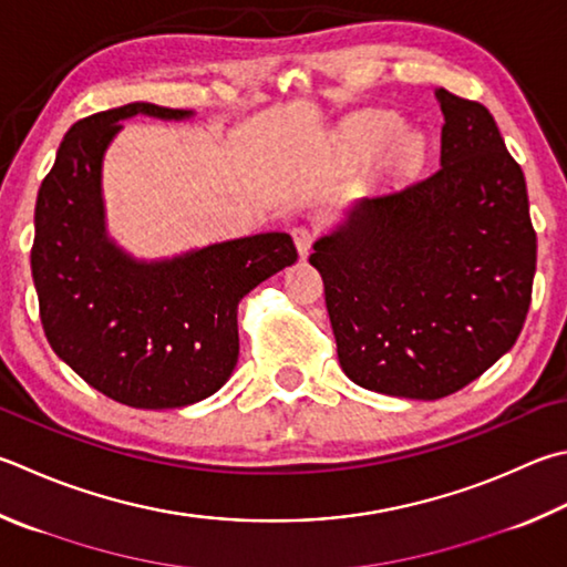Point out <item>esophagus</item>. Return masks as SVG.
<instances>
[{"instance_id": "1", "label": "esophagus", "mask_w": 567, "mask_h": 567, "mask_svg": "<svg viewBox=\"0 0 567 567\" xmlns=\"http://www.w3.org/2000/svg\"><path fill=\"white\" fill-rule=\"evenodd\" d=\"M292 240L297 245V252H300V257L305 260V257L312 250L315 233L310 228H305V225H297V228H292Z\"/></svg>"}]
</instances>
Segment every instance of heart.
I'll return each instance as SVG.
<instances>
[{"instance_id":"obj_1","label":"heart","mask_w":567,"mask_h":567,"mask_svg":"<svg viewBox=\"0 0 567 567\" xmlns=\"http://www.w3.org/2000/svg\"><path fill=\"white\" fill-rule=\"evenodd\" d=\"M396 133V121L384 116V113H367V116L357 118L352 133H349V143H352V151L357 156H372L384 143L391 141ZM391 163H404L406 161V148L399 146L391 151Z\"/></svg>"}]
</instances>
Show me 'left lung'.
<instances>
[{
    "label": "left lung",
    "instance_id": "8db88e82",
    "mask_svg": "<svg viewBox=\"0 0 567 567\" xmlns=\"http://www.w3.org/2000/svg\"><path fill=\"white\" fill-rule=\"evenodd\" d=\"M436 99L441 166L359 198L310 255L344 374L424 401L471 384L516 344L535 275L526 178L496 121L446 89Z\"/></svg>",
    "mask_w": 567,
    "mask_h": 567
}]
</instances>
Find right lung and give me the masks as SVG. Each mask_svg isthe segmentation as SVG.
Returning a JSON list of instances; mask_svg holds the SVG:
<instances>
[{"label": "right lung", "instance_id": "1", "mask_svg": "<svg viewBox=\"0 0 567 567\" xmlns=\"http://www.w3.org/2000/svg\"><path fill=\"white\" fill-rule=\"evenodd\" d=\"M193 111L136 104L76 121L41 181L32 275L44 334L101 394L133 409L208 399L238 364V302L297 260L287 233L215 243L171 260H136L106 235L101 163L118 121Z\"/></svg>", "mask_w": 567, "mask_h": 567}]
</instances>
